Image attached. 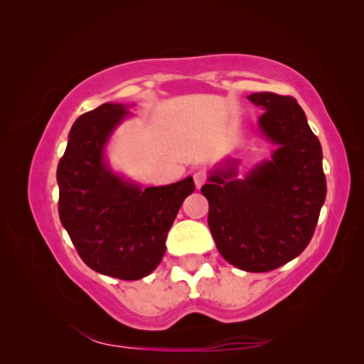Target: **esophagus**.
Here are the masks:
<instances>
[{
    "label": "esophagus",
    "mask_w": 364,
    "mask_h": 364,
    "mask_svg": "<svg viewBox=\"0 0 364 364\" xmlns=\"http://www.w3.org/2000/svg\"><path fill=\"white\" fill-rule=\"evenodd\" d=\"M193 180H194L196 188H200L202 184L207 181V175L204 173V171H196V173L193 175Z\"/></svg>",
    "instance_id": "1"
}]
</instances>
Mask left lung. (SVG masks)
Returning <instances> with one entry per match:
<instances>
[{
    "label": "left lung",
    "mask_w": 364,
    "mask_h": 364,
    "mask_svg": "<svg viewBox=\"0 0 364 364\" xmlns=\"http://www.w3.org/2000/svg\"><path fill=\"white\" fill-rule=\"evenodd\" d=\"M258 125L278 144L271 160L239 180L236 160L213 170L202 194L217 249L234 267L264 273L282 267L311 241L326 199L323 149L292 96L254 93Z\"/></svg>",
    "instance_id": "obj_1"
}]
</instances>
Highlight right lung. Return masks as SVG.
<instances>
[{
  "instance_id": "add662e5",
  "label": "right lung",
  "mask_w": 364,
  "mask_h": 364,
  "mask_svg": "<svg viewBox=\"0 0 364 364\" xmlns=\"http://www.w3.org/2000/svg\"><path fill=\"white\" fill-rule=\"evenodd\" d=\"M127 115V106L106 102L73 123L58 165L59 218L91 269L136 281L162 262L168 230L194 181L141 189L115 175L104 149Z\"/></svg>"
}]
</instances>
